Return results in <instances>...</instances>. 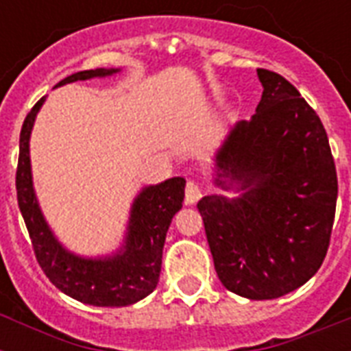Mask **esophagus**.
Returning <instances> with one entry per match:
<instances>
[{
  "label": "esophagus",
  "mask_w": 351,
  "mask_h": 351,
  "mask_svg": "<svg viewBox=\"0 0 351 351\" xmlns=\"http://www.w3.org/2000/svg\"><path fill=\"white\" fill-rule=\"evenodd\" d=\"M200 198H202V191H200V187H198L195 182H187V186H186V204L187 206L197 204Z\"/></svg>",
  "instance_id": "1"
}]
</instances>
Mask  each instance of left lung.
I'll use <instances>...</instances> for the list:
<instances>
[{
  "mask_svg": "<svg viewBox=\"0 0 351 351\" xmlns=\"http://www.w3.org/2000/svg\"><path fill=\"white\" fill-rule=\"evenodd\" d=\"M262 98L213 156V184L237 197L198 202L220 282L251 300L278 299L321 267L337 173L317 112L280 74L258 69Z\"/></svg>",
  "mask_w": 351,
  "mask_h": 351,
  "instance_id": "obj_1",
  "label": "left lung"
}]
</instances>
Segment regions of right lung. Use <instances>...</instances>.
Here are the masks:
<instances>
[{
    "instance_id": "obj_1",
    "label": "right lung",
    "mask_w": 351,
    "mask_h": 351,
    "mask_svg": "<svg viewBox=\"0 0 351 351\" xmlns=\"http://www.w3.org/2000/svg\"><path fill=\"white\" fill-rule=\"evenodd\" d=\"M120 71L121 69L80 71L62 80L56 87L73 82L107 78ZM43 104L45 98H41L25 118L19 134V160L16 171L18 206L34 245L36 258L49 280L60 291L84 304L104 308L134 304L153 293L158 284L165 234L173 217L182 209L186 180L182 176H173L154 186L142 187L131 204L123 242L111 255H76L56 239L43 217L34 191L30 167V134Z\"/></svg>"
}]
</instances>
